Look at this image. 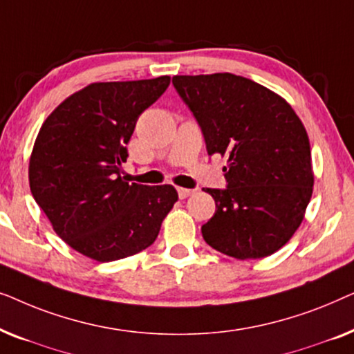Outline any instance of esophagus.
<instances>
[{
    "instance_id": "obj_1",
    "label": "esophagus",
    "mask_w": 354,
    "mask_h": 354,
    "mask_svg": "<svg viewBox=\"0 0 354 354\" xmlns=\"http://www.w3.org/2000/svg\"><path fill=\"white\" fill-rule=\"evenodd\" d=\"M177 192H178V198H180V200H185V198L192 196L193 193H195V190H190V188H177Z\"/></svg>"
}]
</instances>
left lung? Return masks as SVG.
Instances as JSON below:
<instances>
[{
  "mask_svg": "<svg viewBox=\"0 0 354 354\" xmlns=\"http://www.w3.org/2000/svg\"><path fill=\"white\" fill-rule=\"evenodd\" d=\"M172 84L201 125L207 154L227 158L229 185L205 190L216 212L203 239L236 259L275 253L301 225L313 195L301 119L282 96L230 72L176 75Z\"/></svg>",
  "mask_w": 354,
  "mask_h": 354,
  "instance_id": "obj_1",
  "label": "left lung"
}]
</instances>
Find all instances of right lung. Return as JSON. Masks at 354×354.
<instances>
[{
    "instance_id": "1",
    "label": "right lung",
    "mask_w": 354,
    "mask_h": 354,
    "mask_svg": "<svg viewBox=\"0 0 354 354\" xmlns=\"http://www.w3.org/2000/svg\"><path fill=\"white\" fill-rule=\"evenodd\" d=\"M171 84L95 82L62 101L43 122L28 161V183L53 230L86 258L109 263L156 240L178 200L172 185L120 177L138 115Z\"/></svg>"
}]
</instances>
